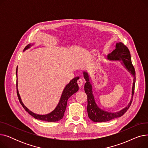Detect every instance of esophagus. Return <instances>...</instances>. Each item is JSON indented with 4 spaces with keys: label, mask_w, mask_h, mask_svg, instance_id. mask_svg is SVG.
I'll use <instances>...</instances> for the list:
<instances>
[{
    "label": "esophagus",
    "mask_w": 148,
    "mask_h": 148,
    "mask_svg": "<svg viewBox=\"0 0 148 148\" xmlns=\"http://www.w3.org/2000/svg\"><path fill=\"white\" fill-rule=\"evenodd\" d=\"M83 82L82 80L79 79V80H77V84H78V86L80 88H82V86H83Z\"/></svg>",
    "instance_id": "obj_1"
}]
</instances>
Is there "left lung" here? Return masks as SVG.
I'll list each match as a JSON object with an SVG mask.
<instances>
[{
    "label": "left lung",
    "mask_w": 148,
    "mask_h": 148,
    "mask_svg": "<svg viewBox=\"0 0 148 148\" xmlns=\"http://www.w3.org/2000/svg\"><path fill=\"white\" fill-rule=\"evenodd\" d=\"M107 58L110 60H122L123 65H125V68L134 77L133 85V88H132V99L127 107L118 112L110 113L101 110L98 107V106L95 103L94 95L92 94V86L89 82V77L88 74L84 72L83 74L84 79L86 81V83L84 84V88L85 93L86 94L88 97L87 111L90 119H91L93 122H107L122 116L130 108L132 103V101H133V97L134 93L136 71L133 65L132 64L130 52L127 47L125 45H124L122 42L117 43L116 45V49L111 53L108 54Z\"/></svg>",
    "instance_id": "obj_1"
}]
</instances>
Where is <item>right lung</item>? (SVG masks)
<instances>
[{"label": "right lung", "instance_id": "obj_1", "mask_svg": "<svg viewBox=\"0 0 148 148\" xmlns=\"http://www.w3.org/2000/svg\"><path fill=\"white\" fill-rule=\"evenodd\" d=\"M30 46V44L27 45L24 50H26L28 49L29 47ZM17 67L16 69V75L17 77ZM79 79V77H76L75 78H74L73 80L70 81V82L66 85V87L65 88L63 92H62V96L60 97V99L59 101V103L56 107V108L54 109L51 113L48 114H45V115H40V114H36L34 113L33 112H30L28 108L25 107V106L22 103L19 93L17 89V83L16 84V87H17V97L18 98V100L23 106V107L25 108V110L32 116L36 119L38 120H41L44 121H47V122H56L59 120H60L62 118H63L65 111L66 110V104H67V101L68 98L71 97L72 95L75 94V92H77L79 90V86L77 84V80Z\"/></svg>", "mask_w": 148, "mask_h": 148}]
</instances>
